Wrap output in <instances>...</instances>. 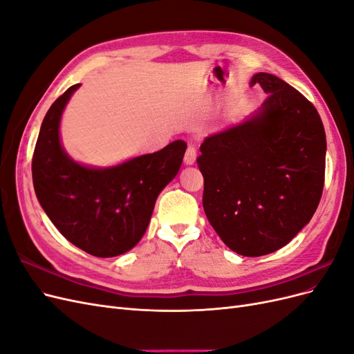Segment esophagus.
I'll return each instance as SVG.
<instances>
[{"label":"esophagus","mask_w":354,"mask_h":354,"mask_svg":"<svg viewBox=\"0 0 354 354\" xmlns=\"http://www.w3.org/2000/svg\"><path fill=\"white\" fill-rule=\"evenodd\" d=\"M195 160H196V147L194 143H189V146L186 149V153H185V164L192 165V164H195Z\"/></svg>","instance_id":"obj_1"}]
</instances>
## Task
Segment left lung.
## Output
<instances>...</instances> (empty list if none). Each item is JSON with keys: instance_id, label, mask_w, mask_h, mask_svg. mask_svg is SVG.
<instances>
[{"instance_id": "obj_1", "label": "left lung", "mask_w": 354, "mask_h": 354, "mask_svg": "<svg viewBox=\"0 0 354 354\" xmlns=\"http://www.w3.org/2000/svg\"><path fill=\"white\" fill-rule=\"evenodd\" d=\"M267 94L248 121L207 137L196 162L203 211L229 248L274 252L313 217L325 183L326 136L304 95L272 73L252 77Z\"/></svg>"}]
</instances>
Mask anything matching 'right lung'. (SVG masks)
Here are the masks:
<instances>
[{
  "mask_svg": "<svg viewBox=\"0 0 354 354\" xmlns=\"http://www.w3.org/2000/svg\"><path fill=\"white\" fill-rule=\"evenodd\" d=\"M78 87L63 93L42 121L32 180L42 209L63 236L94 257H116L142 239L156 198L178 173L187 145L176 140L104 169L77 164L62 149L59 124Z\"/></svg>",
  "mask_w": 354,
  "mask_h": 354,
  "instance_id": "add662e5",
  "label": "right lung"
}]
</instances>
